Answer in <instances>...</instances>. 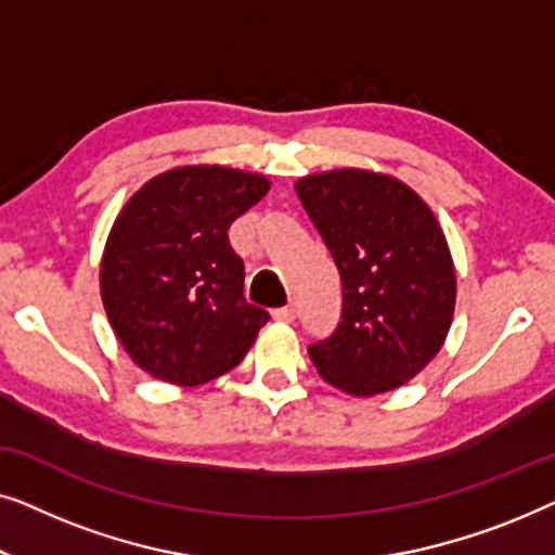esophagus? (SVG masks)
<instances>
[{"label":"esophagus","mask_w":555,"mask_h":555,"mask_svg":"<svg viewBox=\"0 0 555 555\" xmlns=\"http://www.w3.org/2000/svg\"><path fill=\"white\" fill-rule=\"evenodd\" d=\"M274 319L276 322H294L296 319V309L294 307H281V309H274Z\"/></svg>","instance_id":"esophagus-1"}]
</instances>
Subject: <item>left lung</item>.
Returning <instances> with one entry per match:
<instances>
[{"instance_id":"8db88e82","label":"left lung","mask_w":555,"mask_h":555,"mask_svg":"<svg viewBox=\"0 0 555 555\" xmlns=\"http://www.w3.org/2000/svg\"><path fill=\"white\" fill-rule=\"evenodd\" d=\"M296 196L341 276V322L309 345L341 392L402 387L440 352L455 311V267L430 206L410 185L341 168L296 181Z\"/></svg>"}]
</instances>
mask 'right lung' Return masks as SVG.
Listing matches in <instances>:
<instances>
[{
  "instance_id": "add662e5",
  "label": "right lung",
  "mask_w": 555,
  "mask_h": 555,
  "mask_svg": "<svg viewBox=\"0 0 555 555\" xmlns=\"http://www.w3.org/2000/svg\"><path fill=\"white\" fill-rule=\"evenodd\" d=\"M259 173L183 166L155 176L115 218L100 294L115 337L140 370L196 387L231 372L269 322L244 299L229 229L269 191Z\"/></svg>"
}]
</instances>
